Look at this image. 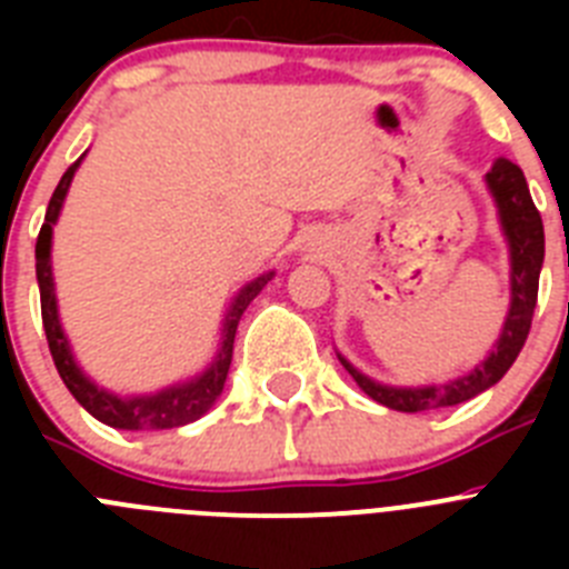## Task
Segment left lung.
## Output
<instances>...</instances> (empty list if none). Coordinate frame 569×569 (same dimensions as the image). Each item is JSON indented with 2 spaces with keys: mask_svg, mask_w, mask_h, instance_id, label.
I'll use <instances>...</instances> for the list:
<instances>
[{
  "mask_svg": "<svg viewBox=\"0 0 569 569\" xmlns=\"http://www.w3.org/2000/svg\"><path fill=\"white\" fill-rule=\"evenodd\" d=\"M496 208H499L501 230L510 244V313H507L505 330H501L496 350L481 361L472 373L450 381V385H430V387H387L379 381L367 379L359 373L345 356L339 361L345 370L356 379V385L379 405L399 410V413H421V410H436V407H453L472 396L485 393L501 376L507 373L516 361V356L525 347L527 333L532 325V310L539 299V273L545 261V224L541 213L532 204L530 188L521 173L519 164L510 159H496L490 173L485 176Z\"/></svg>",
  "mask_w": 569,
  "mask_h": 569,
  "instance_id": "obj_1",
  "label": "left lung"
}]
</instances>
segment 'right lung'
<instances>
[{"label": "right lung", "mask_w": 569, "mask_h": 569, "mask_svg": "<svg viewBox=\"0 0 569 569\" xmlns=\"http://www.w3.org/2000/svg\"><path fill=\"white\" fill-rule=\"evenodd\" d=\"M79 162L70 164L64 176L59 179L57 190L50 196L48 213H44V224L39 230L37 239V279H39V296H42V325L44 336H48L50 356L57 365L59 376H62L64 387H68L73 399L88 410L93 419L102 425L116 427V430H168V427H182L204 416L213 407V401L222 396L224 379H228L230 359H233V339L236 328H239L241 313L248 310L250 301L261 293V288L273 279V273H264L253 279L250 284L236 293L233 305H230L228 316H224V330H222V347L216 353L213 365L204 370L202 376L184 381V385H173L168 390H159L153 396H133V399H119V396L108 393L102 387H97L88 376L79 370L77 359L70 353V345L64 339V330L59 325V310H57V293H53V273H50V236H53V224L59 219L64 196H68L73 173H77Z\"/></svg>", "instance_id": "obj_1"}]
</instances>
